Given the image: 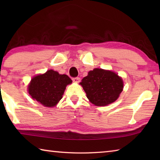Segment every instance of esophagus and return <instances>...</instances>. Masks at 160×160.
Listing matches in <instances>:
<instances>
[{
    "label": "esophagus",
    "instance_id": "1",
    "mask_svg": "<svg viewBox=\"0 0 160 160\" xmlns=\"http://www.w3.org/2000/svg\"><path fill=\"white\" fill-rule=\"evenodd\" d=\"M72 81L75 82H79L80 81V78L79 77H75L72 78Z\"/></svg>",
    "mask_w": 160,
    "mask_h": 160
}]
</instances>
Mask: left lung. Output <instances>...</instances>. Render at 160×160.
<instances>
[{"label":"left lung","instance_id":"left-lung-1","mask_svg":"<svg viewBox=\"0 0 160 160\" xmlns=\"http://www.w3.org/2000/svg\"><path fill=\"white\" fill-rule=\"evenodd\" d=\"M80 85L88 99L96 106H106L115 102L123 88V80L117 74L100 68L89 72Z\"/></svg>","mask_w":160,"mask_h":160}]
</instances>
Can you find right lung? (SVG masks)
I'll return each mask as SVG.
<instances>
[{"label":"right lung","mask_w":160,"mask_h":160,"mask_svg":"<svg viewBox=\"0 0 160 160\" xmlns=\"http://www.w3.org/2000/svg\"><path fill=\"white\" fill-rule=\"evenodd\" d=\"M71 82L67 75L49 70L32 78L28 86L29 94L44 106L52 107L62 99L66 87Z\"/></svg>","instance_id":"obj_1"}]
</instances>
